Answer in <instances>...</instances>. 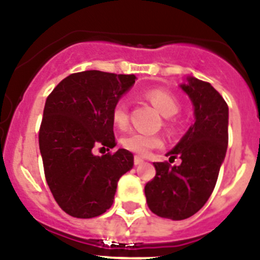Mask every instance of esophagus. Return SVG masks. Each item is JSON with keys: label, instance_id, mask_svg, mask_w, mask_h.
Segmentation results:
<instances>
[{"label": "esophagus", "instance_id": "esophagus-1", "mask_svg": "<svg viewBox=\"0 0 260 260\" xmlns=\"http://www.w3.org/2000/svg\"><path fill=\"white\" fill-rule=\"evenodd\" d=\"M143 161H144V160L141 157V156H135V157H134V164L135 165L142 164V162H143Z\"/></svg>", "mask_w": 260, "mask_h": 260}]
</instances>
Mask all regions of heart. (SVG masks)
I'll list each match as a JSON object with an SVG mask.
<instances>
[{
  "label": "heart",
  "mask_w": 260,
  "mask_h": 260,
  "mask_svg": "<svg viewBox=\"0 0 260 260\" xmlns=\"http://www.w3.org/2000/svg\"><path fill=\"white\" fill-rule=\"evenodd\" d=\"M144 98L157 109V112L164 117H172L178 112L180 104L172 93L165 89L153 88L143 93ZM112 121L118 128H126L128 125L127 104L123 100H119L112 108ZM167 128L172 127L169 121L165 122ZM121 144L130 152L139 156H147L152 150L162 146L161 137L155 134H142V133H130L121 139Z\"/></svg>",
  "instance_id": "obj_1"
}]
</instances>
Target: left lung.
Listing matches in <instances>:
<instances>
[{
	"instance_id": "obj_1",
	"label": "left lung",
	"mask_w": 260,
	"mask_h": 260,
	"mask_svg": "<svg viewBox=\"0 0 260 260\" xmlns=\"http://www.w3.org/2000/svg\"><path fill=\"white\" fill-rule=\"evenodd\" d=\"M181 88L194 105V125L167 156L181 165L153 162L156 176L146 183L147 204L155 215L185 220L203 207L215 189L228 147V104L210 83L187 78Z\"/></svg>"
}]
</instances>
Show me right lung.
<instances>
[{"mask_svg": "<svg viewBox=\"0 0 260 260\" xmlns=\"http://www.w3.org/2000/svg\"><path fill=\"white\" fill-rule=\"evenodd\" d=\"M135 79L82 71L61 80L47 98L39 132L45 180L57 204L73 217L91 219L109 210L117 182L134 165L133 153L123 148L103 156L92 150L117 144L112 108Z\"/></svg>", "mask_w": 260, "mask_h": 260, "instance_id": "obj_1", "label": "right lung"}]
</instances>
